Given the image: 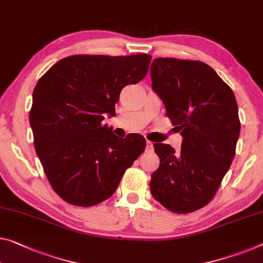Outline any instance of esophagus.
I'll use <instances>...</instances> for the list:
<instances>
[{
    "instance_id": "1",
    "label": "esophagus",
    "mask_w": 263,
    "mask_h": 263,
    "mask_svg": "<svg viewBox=\"0 0 263 263\" xmlns=\"http://www.w3.org/2000/svg\"><path fill=\"white\" fill-rule=\"evenodd\" d=\"M145 149H147L148 152H152L153 149H154V147H153V143L151 142V141H147V147H145Z\"/></svg>"
}]
</instances>
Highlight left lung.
I'll return each instance as SVG.
<instances>
[{
  "label": "left lung",
  "mask_w": 263,
  "mask_h": 263,
  "mask_svg": "<svg viewBox=\"0 0 263 263\" xmlns=\"http://www.w3.org/2000/svg\"><path fill=\"white\" fill-rule=\"evenodd\" d=\"M151 78L183 137L179 153L154 143L160 165L152 174V195L174 213L195 212L211 202L235 155L241 126L235 95L200 61L155 59Z\"/></svg>",
  "instance_id": "left-lung-1"
}]
</instances>
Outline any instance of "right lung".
I'll return each instance as SVG.
<instances>
[{
	"mask_svg": "<svg viewBox=\"0 0 263 263\" xmlns=\"http://www.w3.org/2000/svg\"><path fill=\"white\" fill-rule=\"evenodd\" d=\"M151 60L72 55L39 80L29 115L35 151L52 189L68 203L90 207L109 199L144 151L143 136L121 139L102 121L115 115L121 90L147 75Z\"/></svg>",
	"mask_w": 263,
	"mask_h": 263,
	"instance_id": "add662e5",
	"label": "right lung"
}]
</instances>
